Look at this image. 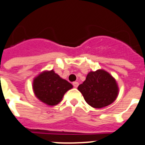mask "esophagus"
Wrapping results in <instances>:
<instances>
[{
	"label": "esophagus",
	"instance_id": "esophagus-1",
	"mask_svg": "<svg viewBox=\"0 0 145 145\" xmlns=\"http://www.w3.org/2000/svg\"><path fill=\"white\" fill-rule=\"evenodd\" d=\"M72 84H73V87H75V88H76V87H78V83L77 81H75V82H73V83H72Z\"/></svg>",
	"mask_w": 145,
	"mask_h": 145
}]
</instances>
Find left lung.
Here are the masks:
<instances>
[{"mask_svg": "<svg viewBox=\"0 0 145 145\" xmlns=\"http://www.w3.org/2000/svg\"><path fill=\"white\" fill-rule=\"evenodd\" d=\"M78 89L86 102L94 108H102L114 102L119 92L115 78L106 70L90 71Z\"/></svg>", "mask_w": 145, "mask_h": 145, "instance_id": "left-lung-1", "label": "left lung"}]
</instances>
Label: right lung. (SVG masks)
<instances>
[{
	"mask_svg": "<svg viewBox=\"0 0 145 145\" xmlns=\"http://www.w3.org/2000/svg\"><path fill=\"white\" fill-rule=\"evenodd\" d=\"M72 85L63 79L53 70H44L34 78L32 89L38 100L49 106H55L61 101L64 94Z\"/></svg>",
	"mask_w": 145,
	"mask_h": 145,
	"instance_id": "add662e5",
	"label": "right lung"
}]
</instances>
